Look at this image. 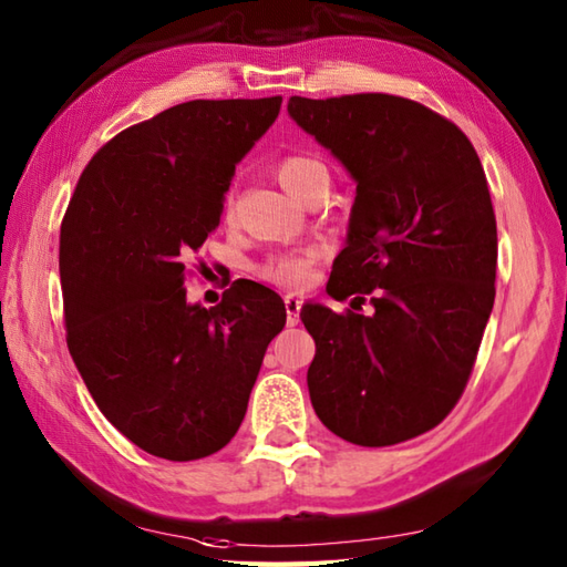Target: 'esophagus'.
<instances>
[{"label": "esophagus", "mask_w": 567, "mask_h": 567, "mask_svg": "<svg viewBox=\"0 0 567 567\" xmlns=\"http://www.w3.org/2000/svg\"><path fill=\"white\" fill-rule=\"evenodd\" d=\"M300 297L297 295H285V312H287V324L300 322Z\"/></svg>", "instance_id": "esophagus-1"}]
</instances>
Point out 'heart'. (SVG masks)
<instances>
[{
  "label": "heart",
  "mask_w": 567,
  "mask_h": 567,
  "mask_svg": "<svg viewBox=\"0 0 567 567\" xmlns=\"http://www.w3.org/2000/svg\"><path fill=\"white\" fill-rule=\"evenodd\" d=\"M277 178L285 185L287 190L297 198H305V193L312 188L319 181H329L327 168L322 161L312 156H302V153H292V156H285L277 163ZM225 213L233 210V193L225 195L223 203ZM319 252L315 248H307L300 252H285V255H272L270 260H265L260 267V275L265 280L277 282L282 287H305L312 277V265L317 262Z\"/></svg>",
  "instance_id": "b5f03b06"
}]
</instances>
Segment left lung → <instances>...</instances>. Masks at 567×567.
Segmentation results:
<instances>
[{"label":"left lung","mask_w":567,"mask_h":567,"mask_svg":"<svg viewBox=\"0 0 567 567\" xmlns=\"http://www.w3.org/2000/svg\"><path fill=\"white\" fill-rule=\"evenodd\" d=\"M297 126L357 181L344 250L305 305L307 369L322 424L357 446L426 434L456 406L496 300L498 235L488 181L456 123L411 99L292 96ZM364 299L375 307L354 313Z\"/></svg>","instance_id":"left-lung-1"}]
</instances>
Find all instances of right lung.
Returning <instances> with one entry per match:
<instances>
[{
  "label": "right lung",
  "mask_w": 567,
  "mask_h": 567,
  "mask_svg": "<svg viewBox=\"0 0 567 567\" xmlns=\"http://www.w3.org/2000/svg\"><path fill=\"white\" fill-rule=\"evenodd\" d=\"M282 96L185 101L121 131L81 173L59 238L71 359L138 449L195 461L238 434L262 357L285 327L270 287L235 280L185 300L188 260L220 225L235 163Z\"/></svg>",
  "instance_id": "1"
}]
</instances>
